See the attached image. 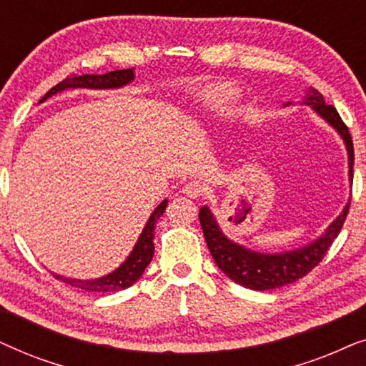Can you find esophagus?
Listing matches in <instances>:
<instances>
[{
  "label": "esophagus",
  "instance_id": "34e87169",
  "mask_svg": "<svg viewBox=\"0 0 366 366\" xmlns=\"http://www.w3.org/2000/svg\"><path fill=\"white\" fill-rule=\"evenodd\" d=\"M183 193L189 198H199L204 193V187L199 182H188L183 187Z\"/></svg>",
  "mask_w": 366,
  "mask_h": 366
}]
</instances>
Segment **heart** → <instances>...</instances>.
I'll return each mask as SVG.
<instances>
[{"mask_svg":"<svg viewBox=\"0 0 366 366\" xmlns=\"http://www.w3.org/2000/svg\"><path fill=\"white\" fill-rule=\"evenodd\" d=\"M238 98V89L229 83H214L209 84L199 94V99L204 107L214 112H224Z\"/></svg>","mask_w":366,"mask_h":366,"instance_id":"b5f03b06","label":"heart"}]
</instances>
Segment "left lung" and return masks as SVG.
<instances>
[{
    "label": "left lung",
    "mask_w": 366,
    "mask_h": 366,
    "mask_svg": "<svg viewBox=\"0 0 366 366\" xmlns=\"http://www.w3.org/2000/svg\"><path fill=\"white\" fill-rule=\"evenodd\" d=\"M303 103L310 104L313 112L318 113L343 138L348 152L350 182H353V142L347 124L340 118L337 109L332 104L325 103L323 94L313 86H310L307 94H305ZM288 104L290 103L285 104V107H288ZM348 209L350 203L343 208V212L338 214L337 219L330 223V227L325 229L322 237H318L315 242L283 253H259L232 242V239L224 237L222 228L218 227L217 218L213 217L208 207L199 209L198 217L208 249L218 268L234 283L242 285L244 288L257 290V292H264V290L280 288L297 282V280L303 278L305 274L312 272L322 262L325 253L328 252L335 242V238L338 237L340 229H342L345 219H347Z\"/></svg>",
    "instance_id": "8db88e82"
}]
</instances>
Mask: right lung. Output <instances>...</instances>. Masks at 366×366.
<instances>
[{
	"label": "right lung",
	"instance_id": "obj_1",
	"mask_svg": "<svg viewBox=\"0 0 366 366\" xmlns=\"http://www.w3.org/2000/svg\"><path fill=\"white\" fill-rule=\"evenodd\" d=\"M134 79V69H117V71H109L104 74H81V76H68L63 81H59L56 86H53L44 97L39 99V103L46 102L48 98H51L53 94L64 89H76V88H88V89H112V88H122L124 84L132 83ZM168 199H164L157 207V209L152 213V217L148 218L147 224H144L142 234H139L137 244H134L133 252L129 253V257L122 263V267H118L114 272L108 273L107 277L94 278V280H76V278H66L61 274L51 273L54 278L59 282L71 285L74 288L84 290V292L92 293H112L124 290L137 282L142 277L144 268L148 267L152 262L153 253H154V224H157L158 218L162 217L167 209Z\"/></svg>",
	"mask_w": 366,
	"mask_h": 366
}]
</instances>
